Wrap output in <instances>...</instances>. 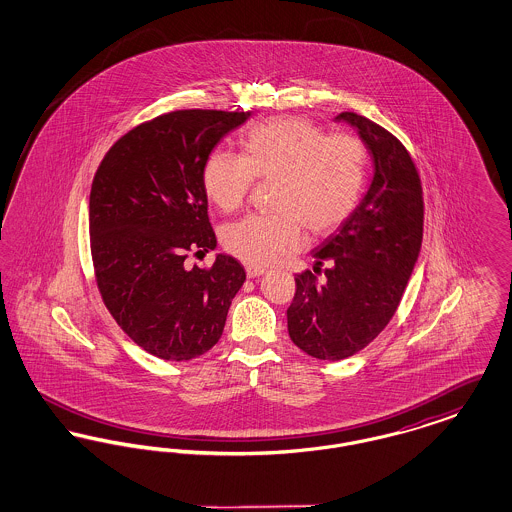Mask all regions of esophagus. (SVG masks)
<instances>
[{"mask_svg": "<svg viewBox=\"0 0 512 512\" xmlns=\"http://www.w3.org/2000/svg\"><path fill=\"white\" fill-rule=\"evenodd\" d=\"M263 272H265V268L253 267V265L245 267V274H247V278H257V276H261Z\"/></svg>", "mask_w": 512, "mask_h": 512, "instance_id": "obj_1", "label": "esophagus"}]
</instances>
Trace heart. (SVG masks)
I'll use <instances>...</instances> for the list:
<instances>
[{
  "instance_id": "b5f03b06",
  "label": "heart",
  "mask_w": 512,
  "mask_h": 512,
  "mask_svg": "<svg viewBox=\"0 0 512 512\" xmlns=\"http://www.w3.org/2000/svg\"><path fill=\"white\" fill-rule=\"evenodd\" d=\"M368 155L361 138L332 134L299 117H276L245 134L242 157L215 151L203 167V190L222 213L244 207L255 178L270 182V215L226 226L222 244L247 265L261 267L292 253L303 240L334 232L357 209Z\"/></svg>"
}]
</instances>
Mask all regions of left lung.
<instances>
[{"label": "left lung", "mask_w": 512, "mask_h": 512, "mask_svg": "<svg viewBox=\"0 0 512 512\" xmlns=\"http://www.w3.org/2000/svg\"><path fill=\"white\" fill-rule=\"evenodd\" d=\"M336 119L359 130L374 178L351 217L313 251L315 270L295 274L288 332L301 351L320 361L359 353L388 326L424 228L422 184L407 147L363 115L345 111ZM320 271L324 281L317 280Z\"/></svg>", "instance_id": "obj_1"}]
</instances>
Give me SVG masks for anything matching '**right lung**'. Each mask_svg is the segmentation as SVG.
<instances>
[{
    "label": "right lung",
    "mask_w": 512,
    "mask_h": 512,
    "mask_svg": "<svg viewBox=\"0 0 512 512\" xmlns=\"http://www.w3.org/2000/svg\"><path fill=\"white\" fill-rule=\"evenodd\" d=\"M249 111L180 109L121 136L99 163L90 192V249L101 299L122 332L165 361H190L222 336L245 270L215 249L203 167Z\"/></svg>",
    "instance_id": "obj_1"
}]
</instances>
